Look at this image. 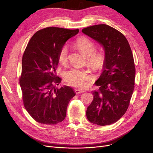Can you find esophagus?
<instances>
[{
    "label": "esophagus",
    "mask_w": 153,
    "mask_h": 153,
    "mask_svg": "<svg viewBox=\"0 0 153 153\" xmlns=\"http://www.w3.org/2000/svg\"><path fill=\"white\" fill-rule=\"evenodd\" d=\"M74 91L77 94H80L81 93H84V90H82V89H80V88H75L74 89Z\"/></svg>",
    "instance_id": "34e87169"
}]
</instances>
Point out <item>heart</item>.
I'll list each match as a JSON object with an SVG mask.
<instances>
[{
  "label": "heart",
  "mask_w": 153,
  "mask_h": 153,
  "mask_svg": "<svg viewBox=\"0 0 153 153\" xmlns=\"http://www.w3.org/2000/svg\"><path fill=\"white\" fill-rule=\"evenodd\" d=\"M74 45L86 56V63L90 69L98 71L102 68L104 63V57L100 53L94 52L96 46L91 40L87 37L81 36L76 40ZM58 59L61 64H66L68 59V49L66 46H63L60 49ZM90 78L87 71L76 68H71L64 74L65 80L68 84L79 88L84 87Z\"/></svg>",
  "instance_id": "b5f03b06"
}]
</instances>
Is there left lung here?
Instances as JSON below:
<instances>
[{
	"label": "left lung",
	"mask_w": 153,
	"mask_h": 153,
	"mask_svg": "<svg viewBox=\"0 0 153 153\" xmlns=\"http://www.w3.org/2000/svg\"><path fill=\"white\" fill-rule=\"evenodd\" d=\"M82 32L104 48L103 71L95 82L93 100L87 109L88 121L106 126L119 120L126 113L134 89L135 68L130 45L120 32L106 24L83 29Z\"/></svg>",
	"instance_id": "1"
}]
</instances>
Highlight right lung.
I'll return each instance as SVG.
<instances>
[{"mask_svg":"<svg viewBox=\"0 0 153 153\" xmlns=\"http://www.w3.org/2000/svg\"><path fill=\"white\" fill-rule=\"evenodd\" d=\"M79 30L49 27L37 31L24 52L19 84L24 105L37 122L55 124L64 120L70 100L75 96L73 88L65 85L55 88L62 79L55 73L58 54L66 41Z\"/></svg>","mask_w":153,"mask_h":153,"instance_id":"add662e5","label":"right lung"}]
</instances>
